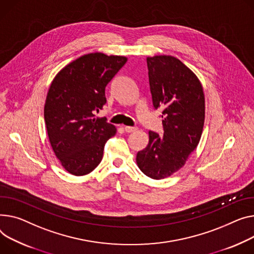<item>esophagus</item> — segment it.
I'll return each instance as SVG.
<instances>
[{
	"label": "esophagus",
	"mask_w": 254,
	"mask_h": 254,
	"mask_svg": "<svg viewBox=\"0 0 254 254\" xmlns=\"http://www.w3.org/2000/svg\"><path fill=\"white\" fill-rule=\"evenodd\" d=\"M124 128L127 132H133L138 129V127H125Z\"/></svg>",
	"instance_id": "esophagus-1"
}]
</instances>
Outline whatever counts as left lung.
<instances>
[{"mask_svg":"<svg viewBox=\"0 0 254 254\" xmlns=\"http://www.w3.org/2000/svg\"><path fill=\"white\" fill-rule=\"evenodd\" d=\"M152 102L163 108V134L149 130V143L137 154L147 177L161 180L182 168L199 144L205 120L203 88L196 74L171 55L147 57Z\"/></svg>","mask_w":254,"mask_h":254,"instance_id":"8db88e82","label":"left lung"}]
</instances>
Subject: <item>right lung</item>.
<instances>
[{
	"mask_svg": "<svg viewBox=\"0 0 254 254\" xmlns=\"http://www.w3.org/2000/svg\"><path fill=\"white\" fill-rule=\"evenodd\" d=\"M125 56L86 54L56 74L44 108L49 141L66 172L84 176L102 160L116 127L95 113L106 103L105 88L127 63Z\"/></svg>",
	"mask_w": 254,
	"mask_h": 254,
	"instance_id": "obj_1",
	"label": "right lung"
}]
</instances>
